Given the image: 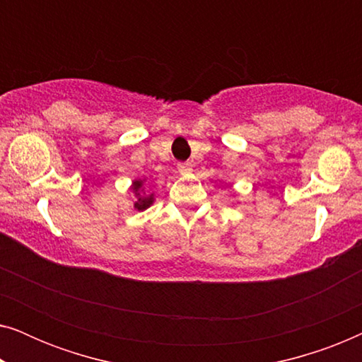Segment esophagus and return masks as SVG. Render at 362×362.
<instances>
[{
    "instance_id": "34e87169",
    "label": "esophagus",
    "mask_w": 362,
    "mask_h": 362,
    "mask_svg": "<svg viewBox=\"0 0 362 362\" xmlns=\"http://www.w3.org/2000/svg\"><path fill=\"white\" fill-rule=\"evenodd\" d=\"M177 170H180V173H189L192 170L191 163H180L177 165Z\"/></svg>"
}]
</instances>
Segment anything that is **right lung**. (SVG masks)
Segmentation results:
<instances>
[{
  "label": "right lung",
  "mask_w": 362,
  "mask_h": 362,
  "mask_svg": "<svg viewBox=\"0 0 362 362\" xmlns=\"http://www.w3.org/2000/svg\"><path fill=\"white\" fill-rule=\"evenodd\" d=\"M145 181L146 180H135L130 186V191L133 192V196L136 197V201L133 202V207H135L136 211H145L150 206H153V202H155V192L146 194Z\"/></svg>",
  "instance_id": "right-lung-1"
}]
</instances>
